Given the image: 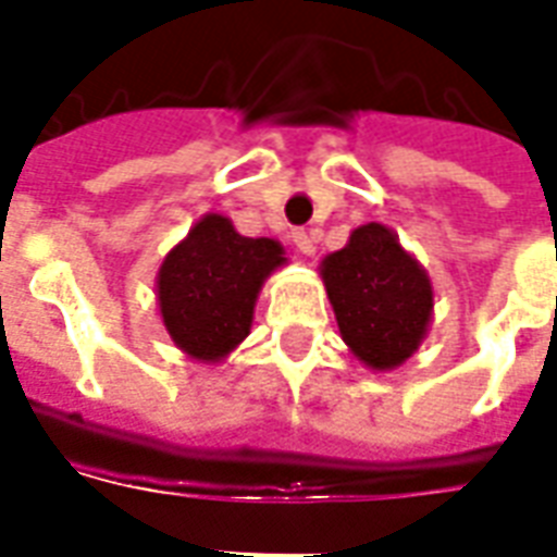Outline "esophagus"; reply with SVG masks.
I'll list each match as a JSON object with an SVG mask.
<instances>
[{
	"mask_svg": "<svg viewBox=\"0 0 557 557\" xmlns=\"http://www.w3.org/2000/svg\"><path fill=\"white\" fill-rule=\"evenodd\" d=\"M289 238H292V244L298 247V253L310 256L315 250V247H313V235H310V232H307V230H292Z\"/></svg>",
	"mask_w": 557,
	"mask_h": 557,
	"instance_id": "34e87169",
	"label": "esophagus"
}]
</instances>
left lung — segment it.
I'll use <instances>...</instances> for the list:
<instances>
[{"mask_svg": "<svg viewBox=\"0 0 557 557\" xmlns=\"http://www.w3.org/2000/svg\"><path fill=\"white\" fill-rule=\"evenodd\" d=\"M327 298L349 349L373 370L414 355L432 315L426 271L382 223L351 232L349 244L322 262Z\"/></svg>", "mask_w": 557, "mask_h": 557, "instance_id": "1", "label": "left lung"}]
</instances>
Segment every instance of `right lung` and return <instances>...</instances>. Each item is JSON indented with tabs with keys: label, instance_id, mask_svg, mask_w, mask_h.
<instances>
[{
	"label": "right lung",
	"instance_id": "obj_1",
	"mask_svg": "<svg viewBox=\"0 0 557 557\" xmlns=\"http://www.w3.org/2000/svg\"><path fill=\"white\" fill-rule=\"evenodd\" d=\"M271 238H244L230 220L206 214L172 250L158 274L163 325L196 361L226 358L253 322L262 280L283 265Z\"/></svg>",
	"mask_w": 557,
	"mask_h": 557
}]
</instances>
